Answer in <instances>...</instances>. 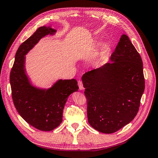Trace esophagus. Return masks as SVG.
I'll return each mask as SVG.
<instances>
[{
  "label": "esophagus",
  "instance_id": "obj_1",
  "mask_svg": "<svg viewBox=\"0 0 158 158\" xmlns=\"http://www.w3.org/2000/svg\"><path fill=\"white\" fill-rule=\"evenodd\" d=\"M78 83L79 89H80V90H83V89H84V85H83V84H82V81L79 80L78 82Z\"/></svg>",
  "mask_w": 158,
  "mask_h": 158
}]
</instances>
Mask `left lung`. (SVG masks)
Here are the masks:
<instances>
[{"mask_svg": "<svg viewBox=\"0 0 158 158\" xmlns=\"http://www.w3.org/2000/svg\"><path fill=\"white\" fill-rule=\"evenodd\" d=\"M89 125L106 134L131 123L145 88L143 63L128 37L121 35L110 62L82 77Z\"/></svg>", "mask_w": 158, "mask_h": 158, "instance_id": "left-lung-1", "label": "left lung"}]
</instances>
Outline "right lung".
Segmentation results:
<instances>
[{
  "label": "right lung",
  "mask_w": 158,
  "mask_h": 158,
  "mask_svg": "<svg viewBox=\"0 0 158 158\" xmlns=\"http://www.w3.org/2000/svg\"><path fill=\"white\" fill-rule=\"evenodd\" d=\"M56 30L42 26L19 47L10 72L12 100L20 115L30 125L42 131H51L63 121L64 105L69 95L78 89L75 79L59 80L48 89L33 85L26 73L25 55L42 37Z\"/></svg>",
  "instance_id": "add662e5"
}]
</instances>
